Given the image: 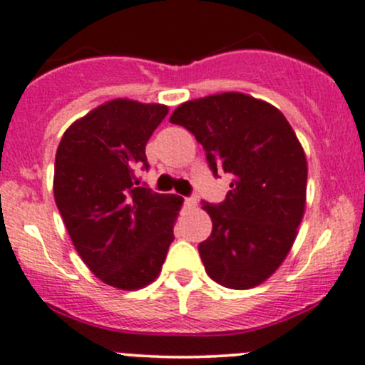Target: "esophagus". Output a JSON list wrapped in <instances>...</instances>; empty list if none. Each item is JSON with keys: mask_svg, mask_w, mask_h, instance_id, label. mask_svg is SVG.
Wrapping results in <instances>:
<instances>
[{"mask_svg": "<svg viewBox=\"0 0 365 365\" xmlns=\"http://www.w3.org/2000/svg\"><path fill=\"white\" fill-rule=\"evenodd\" d=\"M184 203H186V207H197V200L195 198H184Z\"/></svg>", "mask_w": 365, "mask_h": 365, "instance_id": "obj_1", "label": "esophagus"}]
</instances>
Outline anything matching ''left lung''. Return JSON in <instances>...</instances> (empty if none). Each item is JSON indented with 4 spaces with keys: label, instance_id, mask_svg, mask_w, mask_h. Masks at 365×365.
Instances as JSON below:
<instances>
[{
    "label": "left lung",
    "instance_id": "left-lung-1",
    "mask_svg": "<svg viewBox=\"0 0 365 365\" xmlns=\"http://www.w3.org/2000/svg\"><path fill=\"white\" fill-rule=\"evenodd\" d=\"M207 153V162L231 175L219 205L203 203L212 233L198 245L207 275L228 289L268 280L291 252L307 207L308 163L282 111L242 92L186 101L172 113Z\"/></svg>",
    "mask_w": 365,
    "mask_h": 365
}]
</instances>
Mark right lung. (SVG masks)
Segmentation results:
<instances>
[{
  "mask_svg": "<svg viewBox=\"0 0 365 365\" xmlns=\"http://www.w3.org/2000/svg\"><path fill=\"white\" fill-rule=\"evenodd\" d=\"M165 104L113 99L69 125L58 143L53 197L69 237L93 273L120 291L162 272L182 198L139 186L146 144Z\"/></svg>",
  "mask_w": 365,
  "mask_h": 365,
  "instance_id": "1",
  "label": "right lung"
}]
</instances>
